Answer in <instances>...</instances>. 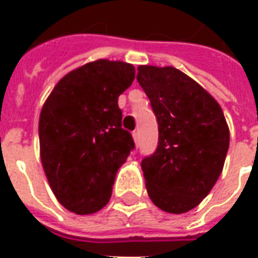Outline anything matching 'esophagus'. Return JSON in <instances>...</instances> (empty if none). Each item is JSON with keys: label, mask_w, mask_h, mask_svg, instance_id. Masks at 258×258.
<instances>
[{"label": "esophagus", "mask_w": 258, "mask_h": 258, "mask_svg": "<svg viewBox=\"0 0 258 258\" xmlns=\"http://www.w3.org/2000/svg\"><path fill=\"white\" fill-rule=\"evenodd\" d=\"M133 138H134L135 144H138V141H140V134H138V131H134V133H133Z\"/></svg>", "instance_id": "obj_1"}]
</instances>
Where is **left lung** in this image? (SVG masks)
I'll list each match as a JSON object with an SVG mask.
<instances>
[{
    "mask_svg": "<svg viewBox=\"0 0 258 258\" xmlns=\"http://www.w3.org/2000/svg\"><path fill=\"white\" fill-rule=\"evenodd\" d=\"M137 80L159 124L156 152L141 167L152 202L181 214L209 195L224 167L229 128L218 102L173 66H140Z\"/></svg>",
    "mask_w": 258,
    "mask_h": 258,
    "instance_id": "obj_1",
    "label": "left lung"
}]
</instances>
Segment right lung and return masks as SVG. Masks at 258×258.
I'll use <instances>...</instances> for the list:
<instances>
[{"label":"right lung","mask_w":258,"mask_h":258,"mask_svg":"<svg viewBox=\"0 0 258 258\" xmlns=\"http://www.w3.org/2000/svg\"><path fill=\"white\" fill-rule=\"evenodd\" d=\"M134 79L133 64L99 59L62 77L42 106V167L58 202L72 213L92 214L107 205L116 173L135 148L117 105Z\"/></svg>","instance_id":"right-lung-1"}]
</instances>
